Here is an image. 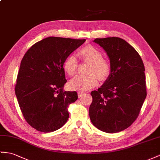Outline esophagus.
<instances>
[{
    "label": "esophagus",
    "instance_id": "1",
    "mask_svg": "<svg viewBox=\"0 0 160 160\" xmlns=\"http://www.w3.org/2000/svg\"><path fill=\"white\" fill-rule=\"evenodd\" d=\"M84 92H78V97L79 98H80V97H82L84 95Z\"/></svg>",
    "mask_w": 160,
    "mask_h": 160
}]
</instances>
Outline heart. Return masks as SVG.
<instances>
[{"mask_svg": "<svg viewBox=\"0 0 160 160\" xmlns=\"http://www.w3.org/2000/svg\"><path fill=\"white\" fill-rule=\"evenodd\" d=\"M81 60L90 62L86 76H77L69 82V87L74 91H87L97 85L99 80L104 81L111 75L112 71L110 61L103 57V53L93 45L82 47L78 51ZM78 59L74 55H69L63 63L64 72L69 76L75 74L78 68Z\"/></svg>", "mask_w": 160, "mask_h": 160, "instance_id": "heart-1", "label": "heart"}]
</instances>
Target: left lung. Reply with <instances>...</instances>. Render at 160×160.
Segmentation results:
<instances>
[{"mask_svg":"<svg viewBox=\"0 0 160 160\" xmlns=\"http://www.w3.org/2000/svg\"><path fill=\"white\" fill-rule=\"evenodd\" d=\"M107 52L111 75L97 91L91 92L89 116L92 124L105 132L125 130L137 118L147 96L145 66L138 52L118 37L96 38Z\"/></svg>","mask_w":160,"mask_h":160,"instance_id":"1","label":"left lung"}]
</instances>
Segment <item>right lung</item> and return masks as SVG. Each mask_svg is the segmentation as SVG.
I'll return each mask as SVG.
<instances>
[{"mask_svg": "<svg viewBox=\"0 0 160 160\" xmlns=\"http://www.w3.org/2000/svg\"><path fill=\"white\" fill-rule=\"evenodd\" d=\"M85 41L48 37L32 45L23 57L15 95L25 120L40 132H53L68 120L69 105L78 95L63 91L67 80L63 63Z\"/></svg>", "mask_w": 160, "mask_h": 160, "instance_id": "right-lung-1", "label": "right lung"}]
</instances>
